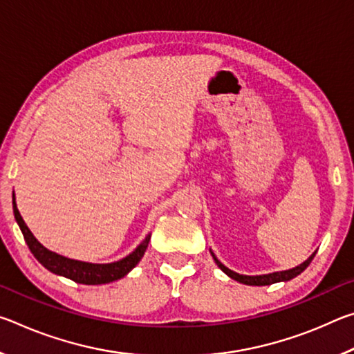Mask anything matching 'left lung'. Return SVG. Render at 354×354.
Masks as SVG:
<instances>
[{"label": "left lung", "instance_id": "left-lung-1", "mask_svg": "<svg viewBox=\"0 0 354 354\" xmlns=\"http://www.w3.org/2000/svg\"><path fill=\"white\" fill-rule=\"evenodd\" d=\"M209 251H211L214 261L218 266L220 270H223L231 279L237 281V283L247 284V286H270V284H274V283H281V281H284V283H286V281H290V279H293L295 277H298V274L301 273V272L306 270V267L309 266L310 261L314 259V256L317 253V251H314V253L310 254L303 263H299V266L293 267V268H289V270L273 272V273H267V274H256V277H248V274H241V273H236V272L230 270V268H227L226 266H223V263H221L217 259V256L214 254L212 250H209Z\"/></svg>", "mask_w": 354, "mask_h": 354}]
</instances>
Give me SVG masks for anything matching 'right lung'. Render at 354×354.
Returning <instances> with one entry per match:
<instances>
[{
  "label": "right lung",
  "mask_w": 354,
  "mask_h": 354,
  "mask_svg": "<svg viewBox=\"0 0 354 354\" xmlns=\"http://www.w3.org/2000/svg\"><path fill=\"white\" fill-rule=\"evenodd\" d=\"M12 207H14L15 220L23 232V237H25L28 247L31 250V253L34 254L35 259H37L41 266H44L46 270H50L51 273L59 274V277H64V278H68L80 284H87V286L107 284V283H112V281H117L120 278L127 277L137 263H139L143 254H145V251L148 248V242L149 239H151V234H148L140 242L139 247L133 251V253H129L127 257H123V259L115 261V262L92 263V262L70 259V257H65L62 254L55 253V251L45 248L44 245L34 237L31 230L26 226L25 220L21 218L19 207H17L15 194H12Z\"/></svg>",
  "instance_id": "right-lung-1"
}]
</instances>
